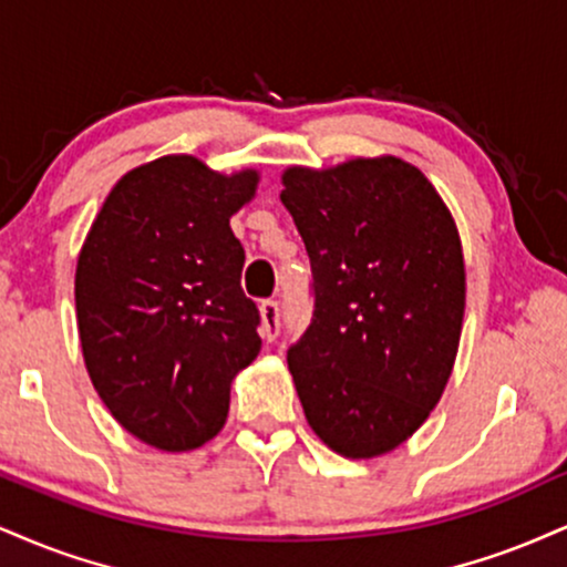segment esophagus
Returning a JSON list of instances; mask_svg holds the SVG:
<instances>
[{
  "label": "esophagus",
  "mask_w": 567,
  "mask_h": 567,
  "mask_svg": "<svg viewBox=\"0 0 567 567\" xmlns=\"http://www.w3.org/2000/svg\"><path fill=\"white\" fill-rule=\"evenodd\" d=\"M261 311V338L264 340H275L279 336V303L277 301H264L258 306Z\"/></svg>",
  "instance_id": "obj_1"
}]
</instances>
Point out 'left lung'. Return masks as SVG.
<instances>
[{
	"instance_id": "8db88e82",
	"label": "left lung",
	"mask_w": 567,
	"mask_h": 567,
	"mask_svg": "<svg viewBox=\"0 0 567 567\" xmlns=\"http://www.w3.org/2000/svg\"><path fill=\"white\" fill-rule=\"evenodd\" d=\"M282 187L313 275L311 324L288 351L303 414L346 460L383 456L452 378L465 317L454 216L395 155L290 166Z\"/></svg>"
}]
</instances>
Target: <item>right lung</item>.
Returning a JSON list of instances; mask_svg holds the SVG:
<instances>
[{
  "label": "right lung",
  "mask_w": 567,
  "mask_h": 567,
  "mask_svg": "<svg viewBox=\"0 0 567 567\" xmlns=\"http://www.w3.org/2000/svg\"><path fill=\"white\" fill-rule=\"evenodd\" d=\"M256 168L221 174L163 155L121 176L76 264V322L92 385L134 439L189 452L221 431L235 374L261 351L229 218Z\"/></svg>",
  "instance_id": "right-lung-1"
}]
</instances>
